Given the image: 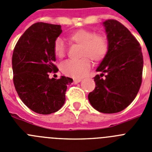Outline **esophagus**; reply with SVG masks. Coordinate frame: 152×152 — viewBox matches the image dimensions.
I'll use <instances>...</instances> for the list:
<instances>
[{
	"label": "esophagus",
	"mask_w": 152,
	"mask_h": 152,
	"mask_svg": "<svg viewBox=\"0 0 152 152\" xmlns=\"http://www.w3.org/2000/svg\"><path fill=\"white\" fill-rule=\"evenodd\" d=\"M81 80V79L80 78H76V79H74V84H77V83H79Z\"/></svg>",
	"instance_id": "esophagus-1"
}]
</instances>
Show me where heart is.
Here are the masks:
<instances>
[{
	"label": "heart",
	"mask_w": 152,
	"mask_h": 152,
	"mask_svg": "<svg viewBox=\"0 0 152 152\" xmlns=\"http://www.w3.org/2000/svg\"><path fill=\"white\" fill-rule=\"evenodd\" d=\"M68 41L72 45L80 46L78 60L67 61L61 64L64 75L72 77H81L88 73L91 68V60L99 62L106 57L109 50V42L104 35L94 31L80 29L68 35ZM53 52L58 58H63L66 55V47L61 39H57L53 44Z\"/></svg>",
	"instance_id": "b5f03b06"
}]
</instances>
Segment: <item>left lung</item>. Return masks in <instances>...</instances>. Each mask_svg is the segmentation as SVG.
I'll return each instance as SVG.
<instances>
[{
  "mask_svg": "<svg viewBox=\"0 0 152 152\" xmlns=\"http://www.w3.org/2000/svg\"><path fill=\"white\" fill-rule=\"evenodd\" d=\"M103 25L109 50L96 69L101 75L94 77L96 87L88 100L99 112L115 113L128 107L140 89L143 56L138 40L121 23L107 20Z\"/></svg>",
  "mask_w": 152,
  "mask_h": 152,
  "instance_id": "obj_1",
  "label": "left lung"
}]
</instances>
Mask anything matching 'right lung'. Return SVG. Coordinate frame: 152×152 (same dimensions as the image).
I'll list each match as a JSON object with an SVG mask.
<instances>
[{"mask_svg":"<svg viewBox=\"0 0 152 152\" xmlns=\"http://www.w3.org/2000/svg\"><path fill=\"white\" fill-rule=\"evenodd\" d=\"M61 31L60 25L36 23L13 49V84L24 104L37 113L46 115L60 110L65 101L67 85L73 81L64 76L57 80L49 77L58 71L54 64L53 44Z\"/></svg>","mask_w":152,"mask_h":152,"instance_id":"obj_1","label":"right lung"}]
</instances>
